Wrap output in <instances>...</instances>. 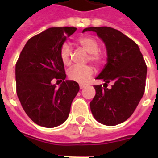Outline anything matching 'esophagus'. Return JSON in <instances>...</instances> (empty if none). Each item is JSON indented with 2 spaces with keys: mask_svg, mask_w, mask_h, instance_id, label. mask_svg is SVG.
Returning <instances> with one entry per match:
<instances>
[{
  "mask_svg": "<svg viewBox=\"0 0 158 158\" xmlns=\"http://www.w3.org/2000/svg\"><path fill=\"white\" fill-rule=\"evenodd\" d=\"M85 87H86V85H85V84H79V88H80V89H84V88H85Z\"/></svg>",
  "mask_w": 158,
  "mask_h": 158,
  "instance_id": "esophagus-1",
  "label": "esophagus"
}]
</instances>
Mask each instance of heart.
<instances>
[{
    "label": "heart",
    "mask_w": 158,
    "mask_h": 158,
    "mask_svg": "<svg viewBox=\"0 0 158 158\" xmlns=\"http://www.w3.org/2000/svg\"><path fill=\"white\" fill-rule=\"evenodd\" d=\"M78 43L87 52H89L88 61L93 62L98 65L105 60V53L99 48L98 40L92 36H84L79 38ZM60 59L64 65H69L71 63V50L67 43H64L59 51ZM94 74V68L90 65L86 66H74L68 71V77L70 80L79 84H87Z\"/></svg>",
    "instance_id": "b5f03b06"
}]
</instances>
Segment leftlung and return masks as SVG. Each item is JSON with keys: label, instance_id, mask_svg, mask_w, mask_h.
Instances as JSON below:
<instances>
[{"label": "left lung", "instance_id": "obj_1", "mask_svg": "<svg viewBox=\"0 0 158 158\" xmlns=\"http://www.w3.org/2000/svg\"><path fill=\"white\" fill-rule=\"evenodd\" d=\"M105 43L107 62L97 79L105 81L94 85L96 95L90 102L91 111L98 122L116 125L131 116L143 96L147 65L139 48L124 33L110 27H90ZM112 82L110 89L107 84ZM106 85V87H105Z\"/></svg>", "mask_w": 158, "mask_h": 158}]
</instances>
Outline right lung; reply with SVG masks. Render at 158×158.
<instances>
[{"label":"right lung","instance_id":"right-lung-1","mask_svg":"<svg viewBox=\"0 0 158 158\" xmlns=\"http://www.w3.org/2000/svg\"><path fill=\"white\" fill-rule=\"evenodd\" d=\"M74 27L50 28L33 36L23 48L15 64L16 93L22 107L37 125L52 128L69 116L79 86L64 80L60 48L76 31ZM61 82L59 89L53 82Z\"/></svg>","mask_w":158,"mask_h":158}]
</instances>
